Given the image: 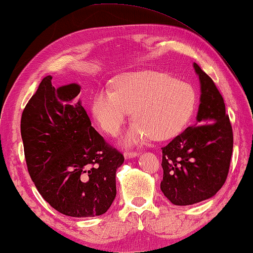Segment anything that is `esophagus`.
I'll list each match as a JSON object with an SVG mask.
<instances>
[{"label":"esophagus","mask_w":253,"mask_h":253,"mask_svg":"<svg viewBox=\"0 0 253 253\" xmlns=\"http://www.w3.org/2000/svg\"><path fill=\"white\" fill-rule=\"evenodd\" d=\"M139 153L136 151H126L124 152V157H126V159H131V158H135L138 157Z\"/></svg>","instance_id":"obj_1"}]
</instances>
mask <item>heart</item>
I'll list each match as a JSON object with an SVG mask.
<instances>
[{
  "mask_svg": "<svg viewBox=\"0 0 253 253\" xmlns=\"http://www.w3.org/2000/svg\"><path fill=\"white\" fill-rule=\"evenodd\" d=\"M196 93L189 83L160 72L129 73L115 83V91L103 87L92 102V113L106 133L118 134L130 118H135L126 143L170 138L189 121Z\"/></svg>",
  "mask_w": 253,
  "mask_h": 253,
  "instance_id": "1",
  "label": "heart"
}]
</instances>
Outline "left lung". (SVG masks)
Listing matches in <instances>:
<instances>
[{"mask_svg": "<svg viewBox=\"0 0 253 253\" xmlns=\"http://www.w3.org/2000/svg\"><path fill=\"white\" fill-rule=\"evenodd\" d=\"M201 85L197 126H189L162 148L161 190L175 206L207 200L222 188L229 173L233 133L214 82L197 63Z\"/></svg>", "mask_w": 253, "mask_h": 253, "instance_id": "8db88e82", "label": "left lung"}]
</instances>
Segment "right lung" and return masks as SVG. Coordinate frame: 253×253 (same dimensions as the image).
Listing matches in <instances>:
<instances>
[{"label":"right lung","instance_id":"obj_1","mask_svg":"<svg viewBox=\"0 0 253 253\" xmlns=\"http://www.w3.org/2000/svg\"><path fill=\"white\" fill-rule=\"evenodd\" d=\"M47 77L25 105L21 135L31 179L56 211L75 218L105 213L117 196L115 172L124 162L91 126L78 84L55 88Z\"/></svg>","mask_w":253,"mask_h":253}]
</instances>
